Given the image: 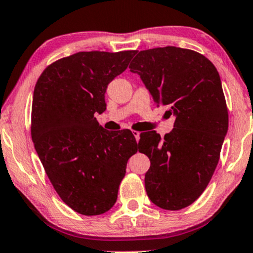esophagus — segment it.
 Returning a JSON list of instances; mask_svg holds the SVG:
<instances>
[{
  "label": "esophagus",
  "mask_w": 253,
  "mask_h": 253,
  "mask_svg": "<svg viewBox=\"0 0 253 253\" xmlns=\"http://www.w3.org/2000/svg\"><path fill=\"white\" fill-rule=\"evenodd\" d=\"M133 135H134V138H135V140L136 141L139 142V139H140V133L138 132V130H133Z\"/></svg>",
  "instance_id": "1"
}]
</instances>
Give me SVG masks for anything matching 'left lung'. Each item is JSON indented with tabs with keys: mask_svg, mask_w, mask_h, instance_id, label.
Masks as SVG:
<instances>
[{
	"mask_svg": "<svg viewBox=\"0 0 253 253\" xmlns=\"http://www.w3.org/2000/svg\"><path fill=\"white\" fill-rule=\"evenodd\" d=\"M136 52L129 71L139 75L154 103L166 106V114L175 119L164 139L156 130L140 134L139 152L151 161L146 192L154 205L176 211L200 197L219 161L229 128L220 77L194 50L169 45Z\"/></svg>",
	"mask_w": 253,
	"mask_h": 253,
	"instance_id": "left-lung-1",
	"label": "left lung"
}]
</instances>
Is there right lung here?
Here are the masks:
<instances>
[{
  "label": "right lung",
  "mask_w": 253,
  "mask_h": 253,
  "mask_svg": "<svg viewBox=\"0 0 253 253\" xmlns=\"http://www.w3.org/2000/svg\"><path fill=\"white\" fill-rule=\"evenodd\" d=\"M135 50L80 51L51 63L33 95L32 138L44 171L63 203L97 215L117 202L127 161L139 144L129 129L106 130L109 82L126 71Z\"/></svg>",
  "instance_id": "1"
}]
</instances>
